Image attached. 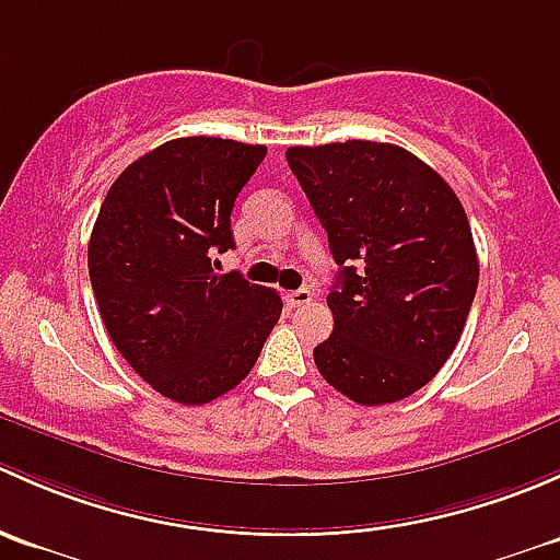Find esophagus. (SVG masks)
<instances>
[{
    "label": "esophagus",
    "mask_w": 560,
    "mask_h": 560,
    "mask_svg": "<svg viewBox=\"0 0 560 560\" xmlns=\"http://www.w3.org/2000/svg\"><path fill=\"white\" fill-rule=\"evenodd\" d=\"M315 299V293L310 291V288H296V291L285 293V302L288 307H304V304H310Z\"/></svg>",
    "instance_id": "34e87169"
}]
</instances>
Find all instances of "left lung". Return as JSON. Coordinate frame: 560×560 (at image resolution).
<instances>
[{"mask_svg": "<svg viewBox=\"0 0 560 560\" xmlns=\"http://www.w3.org/2000/svg\"><path fill=\"white\" fill-rule=\"evenodd\" d=\"M285 159L339 264L315 366L355 405L407 399L451 359L475 302L480 264L458 196L390 142L288 148Z\"/></svg>", "mask_w": 560, "mask_h": 560, "instance_id": "left-lung-1", "label": "left lung"}]
</instances>
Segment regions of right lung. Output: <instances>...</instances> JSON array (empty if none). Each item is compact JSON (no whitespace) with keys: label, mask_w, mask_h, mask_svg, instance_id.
<instances>
[{"label":"right lung","mask_w":560,"mask_h":560,"mask_svg":"<svg viewBox=\"0 0 560 560\" xmlns=\"http://www.w3.org/2000/svg\"><path fill=\"white\" fill-rule=\"evenodd\" d=\"M264 155L221 137L164 142L120 172L91 232V288L109 339L180 405L237 388L280 320L272 288L215 275V253L234 247V201Z\"/></svg>","instance_id":"1"}]
</instances>
